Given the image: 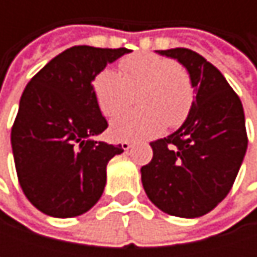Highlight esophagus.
<instances>
[{"mask_svg": "<svg viewBox=\"0 0 257 257\" xmlns=\"http://www.w3.org/2000/svg\"><path fill=\"white\" fill-rule=\"evenodd\" d=\"M120 144H122V149L123 150H129L132 147V141H122Z\"/></svg>", "mask_w": 257, "mask_h": 257, "instance_id": "esophagus-1", "label": "esophagus"}]
</instances>
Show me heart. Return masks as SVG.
<instances>
[{"instance_id": "b5f03b06", "label": "heart", "mask_w": 257, "mask_h": 257, "mask_svg": "<svg viewBox=\"0 0 257 257\" xmlns=\"http://www.w3.org/2000/svg\"><path fill=\"white\" fill-rule=\"evenodd\" d=\"M120 74L105 68L93 80V93L104 116H116L134 102L140 108L119 114L110 126L117 140L153 137L167 125L180 126L189 116L195 87L189 71L173 59L138 52L119 62Z\"/></svg>"}]
</instances>
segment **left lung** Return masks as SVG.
I'll list each match as a JSON object with an SVG mask.
<instances>
[{
  "label": "left lung",
  "mask_w": 257,
  "mask_h": 257,
  "mask_svg": "<svg viewBox=\"0 0 257 257\" xmlns=\"http://www.w3.org/2000/svg\"><path fill=\"white\" fill-rule=\"evenodd\" d=\"M189 71L193 107L174 134L152 141V161L141 167L149 199L164 213L199 217L229 193L247 150L242 104L223 74L199 53L158 50Z\"/></svg>",
  "instance_id": "left-lung-1"
}]
</instances>
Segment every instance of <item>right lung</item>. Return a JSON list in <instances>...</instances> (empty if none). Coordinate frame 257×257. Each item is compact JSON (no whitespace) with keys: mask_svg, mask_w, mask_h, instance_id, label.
Here are the masks:
<instances>
[{"mask_svg":"<svg viewBox=\"0 0 257 257\" xmlns=\"http://www.w3.org/2000/svg\"><path fill=\"white\" fill-rule=\"evenodd\" d=\"M131 50L74 46L26 84L12 128L19 184L29 202L52 217H76L101 198L108 161L122 146L95 141L108 123L92 81Z\"/></svg>","mask_w":257,"mask_h":257,"instance_id":"add662e5","label":"right lung"}]
</instances>
